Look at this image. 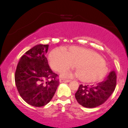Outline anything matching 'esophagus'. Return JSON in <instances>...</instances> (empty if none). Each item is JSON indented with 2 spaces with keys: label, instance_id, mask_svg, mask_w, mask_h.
Returning a JSON list of instances; mask_svg holds the SVG:
<instances>
[{
  "label": "esophagus",
  "instance_id": "obj_1",
  "mask_svg": "<svg viewBox=\"0 0 128 128\" xmlns=\"http://www.w3.org/2000/svg\"><path fill=\"white\" fill-rule=\"evenodd\" d=\"M70 80H68V79H64V78H61L59 79V82H60V83H63V82H69Z\"/></svg>",
  "mask_w": 128,
  "mask_h": 128
}]
</instances>
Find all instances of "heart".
Instances as JSON below:
<instances>
[{
  "mask_svg": "<svg viewBox=\"0 0 128 128\" xmlns=\"http://www.w3.org/2000/svg\"><path fill=\"white\" fill-rule=\"evenodd\" d=\"M50 67L54 71L62 73L74 66L78 78L83 81L99 79L106 72V62L93 50L72 46L52 50L49 55Z\"/></svg>",
  "mask_w": 128,
  "mask_h": 128,
  "instance_id": "b5f03b06",
  "label": "heart"
}]
</instances>
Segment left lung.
Here are the masks:
<instances>
[{
	"instance_id": "obj_1",
	"label": "left lung",
	"mask_w": 128,
	"mask_h": 128,
	"mask_svg": "<svg viewBox=\"0 0 128 128\" xmlns=\"http://www.w3.org/2000/svg\"><path fill=\"white\" fill-rule=\"evenodd\" d=\"M116 84V75L111 71L105 79L96 84H80L75 93L78 104L86 108H94L102 104L112 94Z\"/></svg>"
}]
</instances>
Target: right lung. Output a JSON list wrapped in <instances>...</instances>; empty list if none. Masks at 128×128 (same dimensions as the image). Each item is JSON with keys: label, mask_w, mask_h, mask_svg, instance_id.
Wrapping results in <instances>:
<instances>
[{"label": "right lung", "mask_w": 128, "mask_h": 128, "mask_svg": "<svg viewBox=\"0 0 128 128\" xmlns=\"http://www.w3.org/2000/svg\"><path fill=\"white\" fill-rule=\"evenodd\" d=\"M48 45L39 44L22 55L17 66L15 83L22 99L34 106H42L51 100L59 81L49 66L45 54Z\"/></svg>", "instance_id": "right-lung-1"}]
</instances>
